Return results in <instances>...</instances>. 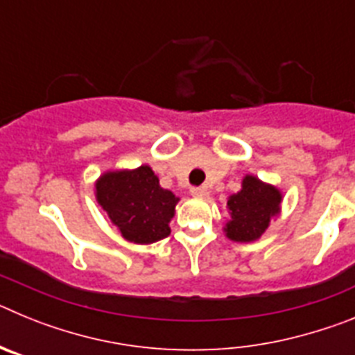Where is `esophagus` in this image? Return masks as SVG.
I'll use <instances>...</instances> for the list:
<instances>
[{"mask_svg":"<svg viewBox=\"0 0 355 355\" xmlns=\"http://www.w3.org/2000/svg\"><path fill=\"white\" fill-rule=\"evenodd\" d=\"M190 193H192L193 197H206L208 196V190H206L205 187H193L192 190H190Z\"/></svg>","mask_w":355,"mask_h":355,"instance_id":"obj_1","label":"esophagus"}]
</instances>
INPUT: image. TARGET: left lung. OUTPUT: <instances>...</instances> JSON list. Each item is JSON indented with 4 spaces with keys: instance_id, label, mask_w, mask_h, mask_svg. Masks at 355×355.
I'll use <instances>...</instances> for the list:
<instances>
[{
    "instance_id": "8db88e82",
    "label": "left lung",
    "mask_w": 355,
    "mask_h": 355,
    "mask_svg": "<svg viewBox=\"0 0 355 355\" xmlns=\"http://www.w3.org/2000/svg\"><path fill=\"white\" fill-rule=\"evenodd\" d=\"M279 202L281 193L277 188L261 183L254 175H245L240 192L227 200L231 211V220L225 227L227 236L234 241L258 240L268 227L270 216L279 211Z\"/></svg>"
}]
</instances>
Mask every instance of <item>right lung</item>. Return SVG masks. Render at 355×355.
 Returning <instances> with one entry per match:
<instances>
[{
  "instance_id": "right-lung-1",
  "label": "right lung",
  "mask_w": 355,
  "mask_h": 355,
  "mask_svg": "<svg viewBox=\"0 0 355 355\" xmlns=\"http://www.w3.org/2000/svg\"><path fill=\"white\" fill-rule=\"evenodd\" d=\"M97 202L121 234L133 243H155L171 234L178 197L159 187L150 167L106 172L96 184Z\"/></svg>"
}]
</instances>
